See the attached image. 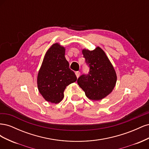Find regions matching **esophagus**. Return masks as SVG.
<instances>
[{"label": "esophagus", "instance_id": "34e87169", "mask_svg": "<svg viewBox=\"0 0 149 149\" xmlns=\"http://www.w3.org/2000/svg\"><path fill=\"white\" fill-rule=\"evenodd\" d=\"M75 74L76 75V77L79 78V76H80V72L79 71H76L75 72Z\"/></svg>", "mask_w": 149, "mask_h": 149}]
</instances>
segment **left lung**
<instances>
[{
	"mask_svg": "<svg viewBox=\"0 0 149 149\" xmlns=\"http://www.w3.org/2000/svg\"><path fill=\"white\" fill-rule=\"evenodd\" d=\"M82 53L90 68L88 74L78 79V84L89 100L100 101L109 95L114 89L117 74L106 54L97 47L93 50L83 49Z\"/></svg>",
	"mask_w": 149,
	"mask_h": 149,
	"instance_id": "1",
	"label": "left lung"
}]
</instances>
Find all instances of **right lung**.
<instances>
[{
  "mask_svg": "<svg viewBox=\"0 0 149 149\" xmlns=\"http://www.w3.org/2000/svg\"><path fill=\"white\" fill-rule=\"evenodd\" d=\"M65 55V48L58 43H54L46 52L38 71V89L49 102H61L67 86L77 80L74 71L70 69Z\"/></svg>",
  "mask_w": 149,
  "mask_h": 149,
  "instance_id": "right-lung-1",
  "label": "right lung"
}]
</instances>
